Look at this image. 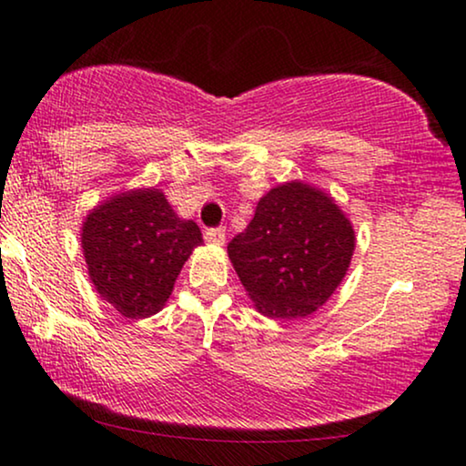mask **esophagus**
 <instances>
[{
  "mask_svg": "<svg viewBox=\"0 0 466 466\" xmlns=\"http://www.w3.org/2000/svg\"><path fill=\"white\" fill-rule=\"evenodd\" d=\"M225 239H227L225 228H208V231H206V241H208V244L222 246V244H225Z\"/></svg>",
  "mask_w": 466,
  "mask_h": 466,
  "instance_id": "esophagus-1",
  "label": "esophagus"
}]
</instances>
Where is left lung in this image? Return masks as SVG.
I'll return each instance as SVG.
<instances>
[{"mask_svg": "<svg viewBox=\"0 0 466 466\" xmlns=\"http://www.w3.org/2000/svg\"><path fill=\"white\" fill-rule=\"evenodd\" d=\"M356 248L352 222L324 190L303 180L260 197L244 231L227 246L233 269L267 318H308L346 278Z\"/></svg>", "mask_w": 466, "mask_h": 466, "instance_id": "left-lung-1", "label": "left lung"}]
</instances>
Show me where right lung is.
<instances>
[{"instance_id":"obj_1","label":"right lung","mask_w":466,"mask_h":466,"mask_svg":"<svg viewBox=\"0 0 466 466\" xmlns=\"http://www.w3.org/2000/svg\"><path fill=\"white\" fill-rule=\"evenodd\" d=\"M97 295L129 320L158 314L201 231L169 206L161 188L116 193L86 214L80 231Z\"/></svg>"}]
</instances>
